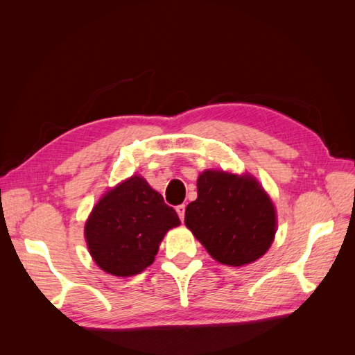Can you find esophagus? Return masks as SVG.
<instances>
[{"mask_svg": "<svg viewBox=\"0 0 355 355\" xmlns=\"http://www.w3.org/2000/svg\"><path fill=\"white\" fill-rule=\"evenodd\" d=\"M176 211H178V214H179L180 220H184V219H185V204H180V206H178V207H176Z\"/></svg>", "mask_w": 355, "mask_h": 355, "instance_id": "esophagus-1", "label": "esophagus"}]
</instances>
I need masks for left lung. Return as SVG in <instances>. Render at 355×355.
Returning <instances> with one entry per match:
<instances>
[{"mask_svg": "<svg viewBox=\"0 0 355 355\" xmlns=\"http://www.w3.org/2000/svg\"><path fill=\"white\" fill-rule=\"evenodd\" d=\"M197 194L185 210V225L213 259L243 266L268 252L275 237L277 214L253 176L204 170Z\"/></svg>", "mask_w": 355, "mask_h": 355, "instance_id": "obj_1", "label": "left lung"}]
</instances>
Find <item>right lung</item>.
<instances>
[{"label":"right lung","instance_id":"1","mask_svg":"<svg viewBox=\"0 0 355 355\" xmlns=\"http://www.w3.org/2000/svg\"><path fill=\"white\" fill-rule=\"evenodd\" d=\"M178 213L141 176L121 182L98 201L84 235L93 261L116 277H132L151 265L161 240L179 227Z\"/></svg>","mask_w":355,"mask_h":355}]
</instances>
